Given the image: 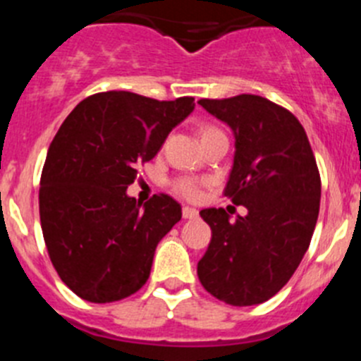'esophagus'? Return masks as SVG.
<instances>
[{
  "mask_svg": "<svg viewBox=\"0 0 361 361\" xmlns=\"http://www.w3.org/2000/svg\"><path fill=\"white\" fill-rule=\"evenodd\" d=\"M183 216H184V219H197V216H199V212H197L195 208L184 206V208H183Z\"/></svg>",
  "mask_w": 361,
  "mask_h": 361,
  "instance_id": "obj_1",
  "label": "esophagus"
}]
</instances>
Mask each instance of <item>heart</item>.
I'll return each instance as SVG.
<instances>
[{
    "label": "heart",
    "instance_id": "1",
    "mask_svg": "<svg viewBox=\"0 0 361 361\" xmlns=\"http://www.w3.org/2000/svg\"><path fill=\"white\" fill-rule=\"evenodd\" d=\"M215 132H219V130L213 128V126H202V128H200V139L212 135V133ZM173 191L177 195L184 197V199L188 200H197L200 197V183L195 180V178L180 177L173 183Z\"/></svg>",
    "mask_w": 361,
    "mask_h": 361
}]
</instances>
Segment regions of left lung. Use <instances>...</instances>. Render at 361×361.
Instances as JSON below:
<instances>
[{
  "label": "left lung",
  "mask_w": 361,
  "mask_h": 361,
  "mask_svg": "<svg viewBox=\"0 0 361 361\" xmlns=\"http://www.w3.org/2000/svg\"><path fill=\"white\" fill-rule=\"evenodd\" d=\"M199 104L231 128L224 195L247 213L231 220L224 208L200 212L212 242L197 275L226 304H262L289 282L311 244L322 195L317 161L300 121L269 99L242 94Z\"/></svg>",
  "instance_id": "8db88e82"
}]
</instances>
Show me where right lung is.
I'll list each match as a JSON object with an SVG mask.
<instances>
[{
  "mask_svg": "<svg viewBox=\"0 0 361 361\" xmlns=\"http://www.w3.org/2000/svg\"><path fill=\"white\" fill-rule=\"evenodd\" d=\"M193 101L101 92L57 130L41 173V229L59 279L86 302L108 304L139 291L155 247L183 216L164 193L142 204L126 190L137 166L152 161L193 111Z\"/></svg>",
  "mask_w": 361,
  "mask_h": 361,
  "instance_id": "1",
  "label": "right lung"
}]
</instances>
